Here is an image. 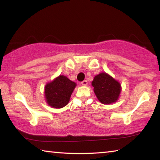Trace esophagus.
<instances>
[{"mask_svg":"<svg viewBox=\"0 0 160 160\" xmlns=\"http://www.w3.org/2000/svg\"><path fill=\"white\" fill-rule=\"evenodd\" d=\"M81 84H82V85L83 86H86L87 85H88V81L87 80H83L82 82H81Z\"/></svg>","mask_w":160,"mask_h":160,"instance_id":"34e87169","label":"esophagus"}]
</instances>
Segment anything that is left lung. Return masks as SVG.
Returning a JSON list of instances; mask_svg holds the SVG:
<instances>
[{
	"label": "left lung",
	"mask_w": 160,
	"mask_h": 160,
	"mask_svg": "<svg viewBox=\"0 0 160 160\" xmlns=\"http://www.w3.org/2000/svg\"><path fill=\"white\" fill-rule=\"evenodd\" d=\"M94 92L103 104H110L118 101L121 92L120 82L107 72L94 76L92 82Z\"/></svg>",
	"instance_id": "left-lung-1"
}]
</instances>
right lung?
Returning <instances> with one entry per match:
<instances>
[{
	"label": "right lung",
	"instance_id": "add662e5",
	"mask_svg": "<svg viewBox=\"0 0 160 160\" xmlns=\"http://www.w3.org/2000/svg\"><path fill=\"white\" fill-rule=\"evenodd\" d=\"M76 85V83L63 75L48 82L44 87V97L47 104L54 109L66 106Z\"/></svg>",
	"mask_w": 160,
	"mask_h": 160
}]
</instances>
